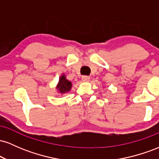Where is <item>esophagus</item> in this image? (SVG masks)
Returning a JSON list of instances; mask_svg holds the SVG:
<instances>
[{
    "mask_svg": "<svg viewBox=\"0 0 159 159\" xmlns=\"http://www.w3.org/2000/svg\"><path fill=\"white\" fill-rule=\"evenodd\" d=\"M81 79L84 82H88L89 81H90V77H89V76H87V75H83L81 77Z\"/></svg>",
    "mask_w": 159,
    "mask_h": 159,
    "instance_id": "esophagus-1",
    "label": "esophagus"
}]
</instances>
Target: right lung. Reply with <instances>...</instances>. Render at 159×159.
Returning a JSON list of instances; mask_svg holds the SVG:
<instances>
[{
  "instance_id": "1",
  "label": "right lung",
  "mask_w": 159,
  "mask_h": 159,
  "mask_svg": "<svg viewBox=\"0 0 159 159\" xmlns=\"http://www.w3.org/2000/svg\"><path fill=\"white\" fill-rule=\"evenodd\" d=\"M56 88L57 89L58 93H66L72 88V83L66 78L65 75H62L61 77H60L59 82H58Z\"/></svg>"
}]
</instances>
